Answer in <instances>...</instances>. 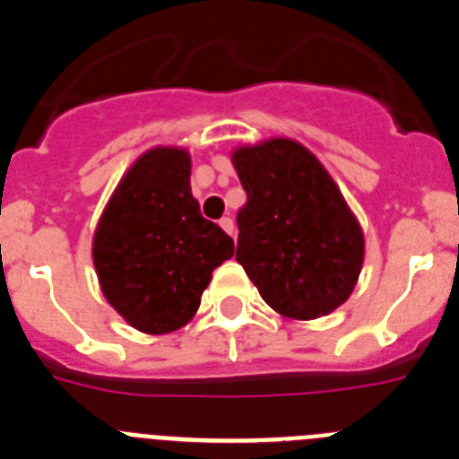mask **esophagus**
Wrapping results in <instances>:
<instances>
[{"instance_id": "1", "label": "esophagus", "mask_w": 459, "mask_h": 459, "mask_svg": "<svg viewBox=\"0 0 459 459\" xmlns=\"http://www.w3.org/2000/svg\"><path fill=\"white\" fill-rule=\"evenodd\" d=\"M218 225H221L222 230H225V232L230 234V237H234V232H237V227H234L232 218H221V221H218Z\"/></svg>"}]
</instances>
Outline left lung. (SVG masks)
I'll return each mask as SVG.
<instances>
[{
    "label": "left lung",
    "instance_id": "1",
    "mask_svg": "<svg viewBox=\"0 0 459 459\" xmlns=\"http://www.w3.org/2000/svg\"><path fill=\"white\" fill-rule=\"evenodd\" d=\"M248 202L238 211L237 262L287 319L342 306L359 280L366 238L317 156L287 137L232 152Z\"/></svg>",
    "mask_w": 459,
    "mask_h": 459
}]
</instances>
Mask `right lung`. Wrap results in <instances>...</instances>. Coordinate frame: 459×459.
<instances>
[{
	"label": "right lung",
	"instance_id": "add662e5",
	"mask_svg": "<svg viewBox=\"0 0 459 459\" xmlns=\"http://www.w3.org/2000/svg\"><path fill=\"white\" fill-rule=\"evenodd\" d=\"M234 241L190 193V153L153 147L115 188L93 232L91 257L108 303L149 335L186 326Z\"/></svg>",
	"mask_w": 459,
	"mask_h": 459
}]
</instances>
